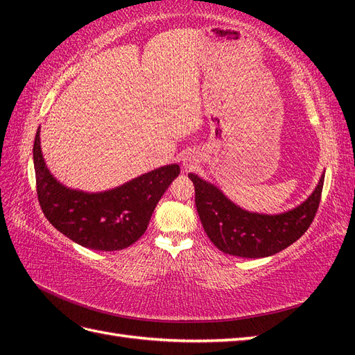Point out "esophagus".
<instances>
[{"mask_svg":"<svg viewBox=\"0 0 355 355\" xmlns=\"http://www.w3.org/2000/svg\"><path fill=\"white\" fill-rule=\"evenodd\" d=\"M189 163H192L191 158H189V160H187V158H184V164H189Z\"/></svg>","mask_w":355,"mask_h":355,"instance_id":"esophagus-1","label":"esophagus"}]
</instances>
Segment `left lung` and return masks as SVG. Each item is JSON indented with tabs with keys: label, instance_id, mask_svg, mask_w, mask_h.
Returning a JSON list of instances; mask_svg holds the SVG:
<instances>
[{
	"label": "left lung",
	"instance_id": "left-lung-1",
	"mask_svg": "<svg viewBox=\"0 0 355 355\" xmlns=\"http://www.w3.org/2000/svg\"><path fill=\"white\" fill-rule=\"evenodd\" d=\"M195 186V205L209 239L221 252L241 258H266L291 245L310 227L323 189L322 175L302 205L279 215L247 212L232 202L216 186L189 173Z\"/></svg>",
	"mask_w": 355,
	"mask_h": 355
}]
</instances>
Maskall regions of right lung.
<instances>
[{
    "instance_id": "add662e5",
    "label": "right lung",
    "mask_w": 355,
    "mask_h": 355,
    "mask_svg": "<svg viewBox=\"0 0 355 355\" xmlns=\"http://www.w3.org/2000/svg\"><path fill=\"white\" fill-rule=\"evenodd\" d=\"M33 163L37 201L45 218L74 243L102 252L122 250L145 233L157 202L180 173L178 164H168L111 191L70 189L45 166L40 130L35 135Z\"/></svg>"
}]
</instances>
